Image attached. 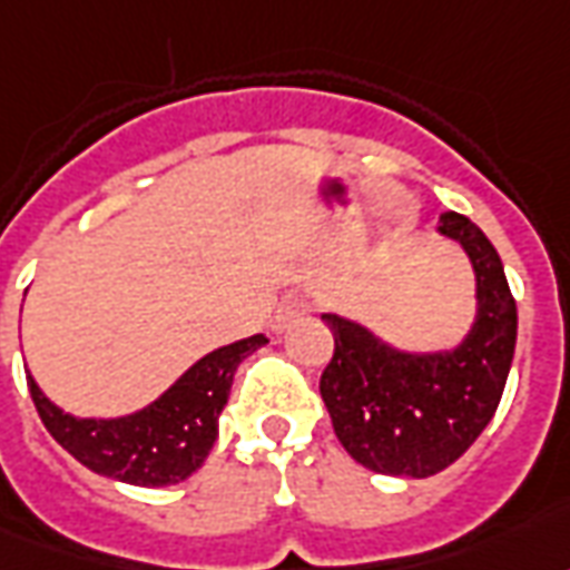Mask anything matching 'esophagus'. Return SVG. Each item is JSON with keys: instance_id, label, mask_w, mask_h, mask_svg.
<instances>
[{"instance_id": "obj_1", "label": "esophagus", "mask_w": 570, "mask_h": 570, "mask_svg": "<svg viewBox=\"0 0 570 570\" xmlns=\"http://www.w3.org/2000/svg\"><path fill=\"white\" fill-rule=\"evenodd\" d=\"M303 313H306L303 303H285L279 309V315H276V331H285V327H288L294 318H301Z\"/></svg>"}]
</instances>
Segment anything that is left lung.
<instances>
[{
	"mask_svg": "<svg viewBox=\"0 0 570 570\" xmlns=\"http://www.w3.org/2000/svg\"><path fill=\"white\" fill-rule=\"evenodd\" d=\"M440 234L464 245L476 273V325L455 352L406 355L340 315H325L334 355L322 373L336 440L376 473L434 476L464 455L492 422L517 346V301L495 245L459 212Z\"/></svg>",
	"mask_w": 570,
	"mask_h": 570,
	"instance_id": "8db88e82",
	"label": "left lung"
}]
</instances>
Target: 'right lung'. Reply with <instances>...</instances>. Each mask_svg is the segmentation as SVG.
Returning a JSON list of instances; mask_svg holds the SVG:
<instances>
[{
  "instance_id": "add662e5",
  "label": "right lung",
  "mask_w": 570,
  "mask_h": 570,
  "mask_svg": "<svg viewBox=\"0 0 570 570\" xmlns=\"http://www.w3.org/2000/svg\"><path fill=\"white\" fill-rule=\"evenodd\" d=\"M264 343L267 336L255 334L215 348L164 397L124 419H75L53 406L32 376L27 385L51 438L85 468L130 485H173L206 461L236 367Z\"/></svg>"
}]
</instances>
